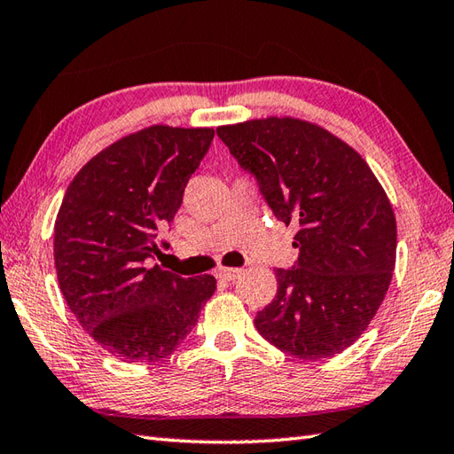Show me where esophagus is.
Instances as JSON below:
<instances>
[{
  "instance_id": "obj_1",
  "label": "esophagus",
  "mask_w": 454,
  "mask_h": 454,
  "mask_svg": "<svg viewBox=\"0 0 454 454\" xmlns=\"http://www.w3.org/2000/svg\"><path fill=\"white\" fill-rule=\"evenodd\" d=\"M239 273H242V270H238V268H224V270H220V271L216 273V278L222 279V281H234L236 278H239Z\"/></svg>"
}]
</instances>
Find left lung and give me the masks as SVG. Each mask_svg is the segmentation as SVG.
<instances>
[{
    "label": "left lung",
    "instance_id": "left-lung-1",
    "mask_svg": "<svg viewBox=\"0 0 454 454\" xmlns=\"http://www.w3.org/2000/svg\"><path fill=\"white\" fill-rule=\"evenodd\" d=\"M216 133L275 218L297 226L299 257L275 271L278 295L255 315L257 333L295 358L340 354L366 331L394 275L386 191L358 151L317 123L271 115Z\"/></svg>",
    "mask_w": 454,
    "mask_h": 454
}]
</instances>
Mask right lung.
Instances as JSON below:
<instances>
[{"label":"right lung","mask_w":454,"mask_h":454,"mask_svg":"<svg viewBox=\"0 0 454 454\" xmlns=\"http://www.w3.org/2000/svg\"><path fill=\"white\" fill-rule=\"evenodd\" d=\"M212 128L151 126L92 157L68 184L55 222V268L80 326L123 362L171 356L216 291L212 275L181 278L147 260L161 254L184 186Z\"/></svg>","instance_id":"add662e5"}]
</instances>
